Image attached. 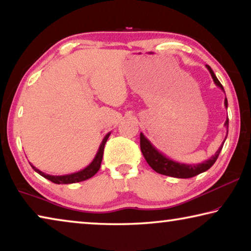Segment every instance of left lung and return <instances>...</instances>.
I'll list each match as a JSON object with an SVG mask.
<instances>
[{
  "label": "left lung",
  "mask_w": 251,
  "mask_h": 251,
  "mask_svg": "<svg viewBox=\"0 0 251 251\" xmlns=\"http://www.w3.org/2000/svg\"><path fill=\"white\" fill-rule=\"evenodd\" d=\"M206 67L207 70L209 71L211 77L214 79V83L225 93L223 85L220 84L218 78L216 77V75L210 69V66L206 65ZM225 107L226 108L228 107L227 99H225ZM228 124H229V121L227 117L226 122H225V127L227 128V134H228ZM226 138L227 137H225V141H226ZM225 141L223 142L222 146L218 148V151L215 152V155H212L209 159H207L199 164H182L168 158L166 155H164L163 152H160L158 150H157V148L145 137V135L143 133H141V150L148 165H150V166L154 169L156 173L161 174V175L175 177V178H192L194 176H197L199 174L208 171V169L215 164V161L217 160L218 156L220 154V151H222Z\"/></svg>",
  "instance_id": "8db88e82"
}]
</instances>
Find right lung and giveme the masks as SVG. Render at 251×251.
I'll return each instance as SVG.
<instances>
[{"instance_id":"obj_1","label":"right lung","mask_w":251,"mask_h":251,"mask_svg":"<svg viewBox=\"0 0 251 251\" xmlns=\"http://www.w3.org/2000/svg\"><path fill=\"white\" fill-rule=\"evenodd\" d=\"M110 133L106 134L105 137L101 141L99 151H97L96 155L94 157V159L92 160V163L88 165V166L85 167L84 169L79 172H76L73 174H69V175H62V176H53V175H49V174H45L43 172H41L40 169H37L36 167H34L33 165L31 164L32 168L35 171L37 174H40L41 176H43L46 179L50 180L54 184H73V182H79L86 179H90L91 177H93L95 174L100 171V164H101V159H103V154H104V147L105 144L107 142V139L109 137Z\"/></svg>"}]
</instances>
